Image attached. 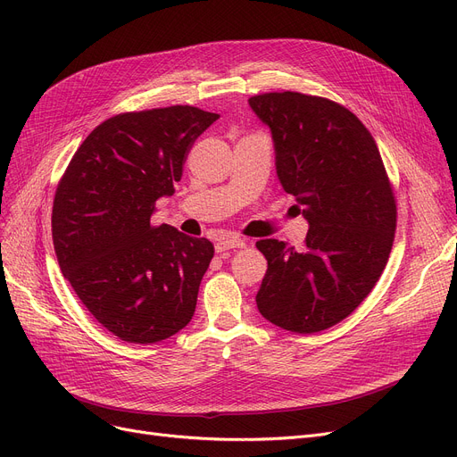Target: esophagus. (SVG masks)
<instances>
[{"mask_svg": "<svg viewBox=\"0 0 457 457\" xmlns=\"http://www.w3.org/2000/svg\"><path fill=\"white\" fill-rule=\"evenodd\" d=\"M246 246V241H243V238L238 237H222L216 241L214 245V250L216 252H228V250H235V248H245Z\"/></svg>", "mask_w": 457, "mask_h": 457, "instance_id": "obj_1", "label": "esophagus"}]
</instances>
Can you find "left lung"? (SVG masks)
Returning a JSON list of instances; mask_svg holds the SVG:
<instances>
[{
  "label": "left lung",
  "mask_w": 457,
  "mask_h": 457,
  "mask_svg": "<svg viewBox=\"0 0 457 457\" xmlns=\"http://www.w3.org/2000/svg\"><path fill=\"white\" fill-rule=\"evenodd\" d=\"M274 138L276 170L309 222L303 248L257 241L269 261L259 313L295 333L346 319L374 289L395 241L396 200L376 140L352 111L302 92L248 100Z\"/></svg>",
  "instance_id": "1"
}]
</instances>
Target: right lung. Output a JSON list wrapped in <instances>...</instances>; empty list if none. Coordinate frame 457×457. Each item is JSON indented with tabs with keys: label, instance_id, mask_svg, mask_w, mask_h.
I'll return each mask as SVG.
<instances>
[{
	"label": "right lung",
	"instance_id": "add662e5",
	"mask_svg": "<svg viewBox=\"0 0 457 457\" xmlns=\"http://www.w3.org/2000/svg\"><path fill=\"white\" fill-rule=\"evenodd\" d=\"M220 118L190 105L116 114L96 128L57 185L52 235L62 276L118 339L154 345L195 315L214 246L152 224L196 138Z\"/></svg>",
	"mask_w": 457,
	"mask_h": 457
}]
</instances>
